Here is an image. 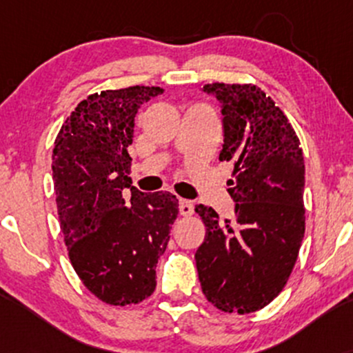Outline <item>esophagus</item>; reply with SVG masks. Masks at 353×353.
Returning <instances> with one entry per match:
<instances>
[{"label":"esophagus","mask_w":353,"mask_h":353,"mask_svg":"<svg viewBox=\"0 0 353 353\" xmlns=\"http://www.w3.org/2000/svg\"><path fill=\"white\" fill-rule=\"evenodd\" d=\"M179 212H181V216H192V212H194V204L190 201H188V199H181L179 201Z\"/></svg>","instance_id":"34e87169"}]
</instances>
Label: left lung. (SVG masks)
I'll return each mask as SVG.
<instances>
[{
	"instance_id": "obj_1",
	"label": "left lung",
	"mask_w": 353,
	"mask_h": 353,
	"mask_svg": "<svg viewBox=\"0 0 353 353\" xmlns=\"http://www.w3.org/2000/svg\"><path fill=\"white\" fill-rule=\"evenodd\" d=\"M221 103L224 144L219 161L232 163L228 181L236 216L221 222L196 205L205 237L196 265L205 299L224 312L250 314L282 292L305 232V165L289 119L254 84H205Z\"/></svg>"
}]
</instances>
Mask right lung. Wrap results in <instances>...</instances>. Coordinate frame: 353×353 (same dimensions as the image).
Listing matches in <instances>:
<instances>
[{
  "mask_svg": "<svg viewBox=\"0 0 353 353\" xmlns=\"http://www.w3.org/2000/svg\"><path fill=\"white\" fill-rule=\"evenodd\" d=\"M163 92L131 86L88 96L61 125L52 149L70 261L89 292L111 305L139 303L154 292L157 261L179 212L171 192L144 194L128 177L134 117L141 104Z\"/></svg>",
  "mask_w": 353,
  "mask_h": 353,
  "instance_id": "right-lung-1",
  "label": "right lung"
}]
</instances>
